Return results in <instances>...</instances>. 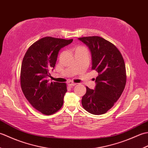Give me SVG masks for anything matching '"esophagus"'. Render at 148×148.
<instances>
[{"label": "esophagus", "mask_w": 148, "mask_h": 148, "mask_svg": "<svg viewBox=\"0 0 148 148\" xmlns=\"http://www.w3.org/2000/svg\"><path fill=\"white\" fill-rule=\"evenodd\" d=\"M76 84H77L76 83L72 82V81H69V82L68 83V86H76Z\"/></svg>", "instance_id": "34e87169"}]
</instances>
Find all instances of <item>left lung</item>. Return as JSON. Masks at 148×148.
I'll return each instance as SVG.
<instances>
[{"instance_id":"obj_1","label":"left lung","mask_w":148,"mask_h":148,"mask_svg":"<svg viewBox=\"0 0 148 148\" xmlns=\"http://www.w3.org/2000/svg\"><path fill=\"white\" fill-rule=\"evenodd\" d=\"M88 47L92 54V69L98 72L94 90L86 87L81 100L83 108L91 114H102L112 108L126 84L123 58L116 47L99 36L78 38Z\"/></svg>"}]
</instances>
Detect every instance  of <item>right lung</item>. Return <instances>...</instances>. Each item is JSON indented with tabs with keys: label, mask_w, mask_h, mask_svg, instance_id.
<instances>
[{
	"label": "right lung",
	"mask_w": 148,
	"mask_h": 148,
	"mask_svg": "<svg viewBox=\"0 0 148 148\" xmlns=\"http://www.w3.org/2000/svg\"><path fill=\"white\" fill-rule=\"evenodd\" d=\"M73 39L46 37L31 45L22 61L21 88L28 101L37 111L51 115L60 109L67 92L64 83L49 82V71L54 69L61 48Z\"/></svg>",
	"instance_id": "add662e5"
}]
</instances>
